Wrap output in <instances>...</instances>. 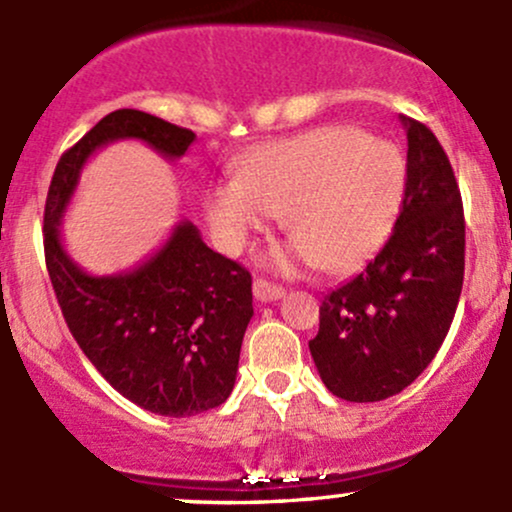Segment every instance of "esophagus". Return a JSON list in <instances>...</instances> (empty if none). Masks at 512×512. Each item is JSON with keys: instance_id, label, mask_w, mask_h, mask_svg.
<instances>
[{"instance_id": "esophagus-1", "label": "esophagus", "mask_w": 512, "mask_h": 512, "mask_svg": "<svg viewBox=\"0 0 512 512\" xmlns=\"http://www.w3.org/2000/svg\"><path fill=\"white\" fill-rule=\"evenodd\" d=\"M283 295H285L283 285H273V283H268V280H263V278L254 280V298L258 302H273V300L283 298Z\"/></svg>"}]
</instances>
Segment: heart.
<instances>
[{
	"mask_svg": "<svg viewBox=\"0 0 512 512\" xmlns=\"http://www.w3.org/2000/svg\"><path fill=\"white\" fill-rule=\"evenodd\" d=\"M403 158L388 141L329 126L276 141L241 163L239 180L205 195V214L224 251H241L268 217L293 236L271 258L280 268L317 263L342 273L364 263L386 236L403 192Z\"/></svg>",
	"mask_w": 512,
	"mask_h": 512,
	"instance_id": "obj_1",
	"label": "heart"
}]
</instances>
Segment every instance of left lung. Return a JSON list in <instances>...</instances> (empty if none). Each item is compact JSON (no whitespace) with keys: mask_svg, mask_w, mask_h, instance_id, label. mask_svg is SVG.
<instances>
[{"mask_svg":"<svg viewBox=\"0 0 512 512\" xmlns=\"http://www.w3.org/2000/svg\"><path fill=\"white\" fill-rule=\"evenodd\" d=\"M408 173L393 234L320 307L310 354L322 383L351 403L408 388L452 327L464 283V207L452 163L425 124L400 117Z\"/></svg>","mask_w":512,"mask_h":512,"instance_id":"obj_1","label":"left lung"}]
</instances>
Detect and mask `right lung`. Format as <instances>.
I'll return each instance as SVG.
<instances>
[{
    "instance_id": "obj_1",
    "label": "right lung",
    "mask_w": 512,
    "mask_h": 512,
    "mask_svg": "<svg viewBox=\"0 0 512 512\" xmlns=\"http://www.w3.org/2000/svg\"><path fill=\"white\" fill-rule=\"evenodd\" d=\"M126 139L175 161L195 134L139 109H117L68 148L43 214L48 276L70 334L109 386L156 415H200L234 390L241 342L254 317L249 271L212 251L188 219L175 224L156 254L112 276L87 273L60 239L85 163Z\"/></svg>"
}]
</instances>
